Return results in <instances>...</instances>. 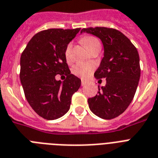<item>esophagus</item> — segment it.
Segmentation results:
<instances>
[{"instance_id": "obj_1", "label": "esophagus", "mask_w": 158, "mask_h": 158, "mask_svg": "<svg viewBox=\"0 0 158 158\" xmlns=\"http://www.w3.org/2000/svg\"><path fill=\"white\" fill-rule=\"evenodd\" d=\"M85 84H86V82L84 81V80H82V81H81V85H82V86H84Z\"/></svg>"}]
</instances>
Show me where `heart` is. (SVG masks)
<instances>
[{"instance_id":"1","label":"heart","mask_w":158,"mask_h":158,"mask_svg":"<svg viewBox=\"0 0 158 158\" xmlns=\"http://www.w3.org/2000/svg\"><path fill=\"white\" fill-rule=\"evenodd\" d=\"M81 42L84 43L85 48L89 50H92L93 48L101 46V43L97 38L94 36H86L81 39ZM71 43H69L65 48L64 50V56L67 61L71 60ZM94 69V66L93 64H87V63H79L75 64L73 69H72V73L76 75V76L81 78V79H88L90 77Z\"/></svg>"}]
</instances>
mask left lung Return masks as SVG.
<instances>
[{
	"instance_id": "obj_1",
	"label": "left lung",
	"mask_w": 158,
	"mask_h": 158,
	"mask_svg": "<svg viewBox=\"0 0 158 158\" xmlns=\"http://www.w3.org/2000/svg\"><path fill=\"white\" fill-rule=\"evenodd\" d=\"M100 38L104 56L94 73L97 79L106 84L98 95L88 99L90 110L98 117L110 120L122 114L135 97L140 78L139 56L135 46L121 32L115 28L96 27L83 28Z\"/></svg>"
}]
</instances>
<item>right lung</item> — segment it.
<instances>
[{"label":"right lung","instance_id":"1","mask_svg":"<svg viewBox=\"0 0 158 158\" xmlns=\"http://www.w3.org/2000/svg\"><path fill=\"white\" fill-rule=\"evenodd\" d=\"M80 28H50L36 33L20 57V78L27 101L38 115L56 120L69 110L72 95L79 90L81 80L66 63L64 50ZM57 74L65 75L62 82Z\"/></svg>","mask_w":158,"mask_h":158}]
</instances>
